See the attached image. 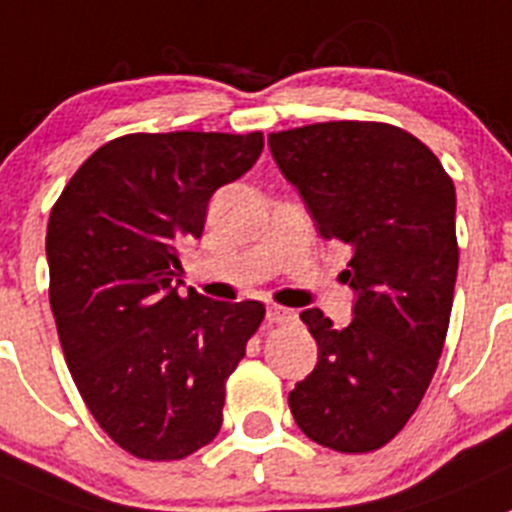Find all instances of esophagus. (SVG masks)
I'll return each mask as SVG.
<instances>
[{
	"instance_id": "esophagus-1",
	"label": "esophagus",
	"mask_w": 512,
	"mask_h": 512,
	"mask_svg": "<svg viewBox=\"0 0 512 512\" xmlns=\"http://www.w3.org/2000/svg\"><path fill=\"white\" fill-rule=\"evenodd\" d=\"M266 319H269L271 324H286V321L296 319V314L291 309H284V306L271 304V306H266Z\"/></svg>"
}]
</instances>
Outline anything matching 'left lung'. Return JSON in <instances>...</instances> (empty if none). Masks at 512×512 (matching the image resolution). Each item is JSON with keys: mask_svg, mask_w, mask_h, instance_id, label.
I'll use <instances>...</instances> for the list:
<instances>
[{"mask_svg": "<svg viewBox=\"0 0 512 512\" xmlns=\"http://www.w3.org/2000/svg\"><path fill=\"white\" fill-rule=\"evenodd\" d=\"M316 231L352 248L354 319L301 311L319 362L289 392L296 425L339 452L387 445L425 397L457 279L455 186L430 148L384 123H316L269 135Z\"/></svg>", "mask_w": 512, "mask_h": 512, "instance_id": "8db88e82", "label": "left lung"}]
</instances>
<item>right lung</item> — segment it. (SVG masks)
Instances as JSON below:
<instances>
[{
    "label": "right lung",
    "mask_w": 512,
    "mask_h": 512,
    "mask_svg": "<svg viewBox=\"0 0 512 512\" xmlns=\"http://www.w3.org/2000/svg\"><path fill=\"white\" fill-rule=\"evenodd\" d=\"M261 150V133L123 135L80 165L50 213L65 362L97 425L140 460H180L221 430L226 379L266 309L180 296V248Z\"/></svg>",
    "instance_id": "add662e5"
}]
</instances>
